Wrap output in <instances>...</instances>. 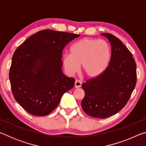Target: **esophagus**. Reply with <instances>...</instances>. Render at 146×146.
<instances>
[{
  "mask_svg": "<svg viewBox=\"0 0 146 146\" xmlns=\"http://www.w3.org/2000/svg\"><path fill=\"white\" fill-rule=\"evenodd\" d=\"M81 85H82V83H81L80 81H79L78 80H76L75 82V87L76 88H80Z\"/></svg>",
  "mask_w": 146,
  "mask_h": 146,
  "instance_id": "1",
  "label": "esophagus"
}]
</instances>
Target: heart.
<instances>
[{"label":"heart","mask_w":146,"mask_h":146,"mask_svg":"<svg viewBox=\"0 0 146 146\" xmlns=\"http://www.w3.org/2000/svg\"><path fill=\"white\" fill-rule=\"evenodd\" d=\"M111 49L107 42L85 38L76 42L70 48V54L63 56L64 68L69 75L77 73L80 66L89 78L100 76L108 68Z\"/></svg>","instance_id":"heart-1"}]
</instances>
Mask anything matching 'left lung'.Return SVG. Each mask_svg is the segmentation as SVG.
Instances as JSON below:
<instances>
[{"label": "left lung", "mask_w": 146, "mask_h": 146, "mask_svg": "<svg viewBox=\"0 0 146 146\" xmlns=\"http://www.w3.org/2000/svg\"><path fill=\"white\" fill-rule=\"evenodd\" d=\"M111 46L109 66L100 76L82 84L85 92L84 111L91 117L106 118L126 105L137 82V66L132 54L122 41L110 33H102Z\"/></svg>", "instance_id": "8db88e82"}]
</instances>
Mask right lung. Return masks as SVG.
Instances as JSON below:
<instances>
[{
    "mask_svg": "<svg viewBox=\"0 0 146 146\" xmlns=\"http://www.w3.org/2000/svg\"><path fill=\"white\" fill-rule=\"evenodd\" d=\"M80 36L44 29L31 35L17 48L9 73L15 99L35 116L52 112L75 79L62 72V55L68 42Z\"/></svg>",
    "mask_w": 146,
    "mask_h": 146,
    "instance_id": "1",
    "label": "right lung"
}]
</instances>
